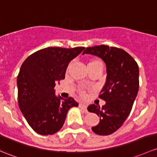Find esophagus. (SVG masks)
I'll use <instances>...</instances> for the list:
<instances>
[{
    "mask_svg": "<svg viewBox=\"0 0 157 157\" xmlns=\"http://www.w3.org/2000/svg\"><path fill=\"white\" fill-rule=\"evenodd\" d=\"M79 106H80V108H83L84 111L87 112V106L85 103H80L79 104Z\"/></svg>",
    "mask_w": 157,
    "mask_h": 157,
    "instance_id": "esophagus-1",
    "label": "esophagus"
}]
</instances>
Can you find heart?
<instances>
[{
	"label": "heart",
	"mask_w": 157,
	"mask_h": 157,
	"mask_svg": "<svg viewBox=\"0 0 157 157\" xmlns=\"http://www.w3.org/2000/svg\"><path fill=\"white\" fill-rule=\"evenodd\" d=\"M98 64L103 65V64H102V62H101V61H100L99 59H92V60H90V62H89L88 65H87V67H90V66L94 65H98ZM70 66H71V65H69L68 68H69V67H70ZM81 95H84V93H83V91H81Z\"/></svg>",
	"instance_id": "heart-1"
}]
</instances>
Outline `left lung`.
Instances as JSON below:
<instances>
[{"mask_svg": "<svg viewBox=\"0 0 157 157\" xmlns=\"http://www.w3.org/2000/svg\"><path fill=\"white\" fill-rule=\"evenodd\" d=\"M84 54L99 57L106 65V82L99 95L106 104L101 108L93 104L87 110L100 117L92 131L99 135H110L123 124L132 108L139 87L138 64L123 49L106 45L88 47Z\"/></svg>", "mask_w": 157, "mask_h": 157, "instance_id": "8db88e82", "label": "left lung"}]
</instances>
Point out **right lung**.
<instances>
[{
	"mask_svg": "<svg viewBox=\"0 0 157 157\" xmlns=\"http://www.w3.org/2000/svg\"><path fill=\"white\" fill-rule=\"evenodd\" d=\"M84 49L47 47L31 54L21 66L17 77L19 106L38 134H55L63 126L69 109L78 106L73 98L56 96L54 87L65 79L69 62Z\"/></svg>",
	"mask_w": 157,
	"mask_h": 157,
	"instance_id": "right-lung-1",
	"label": "right lung"
}]
</instances>
